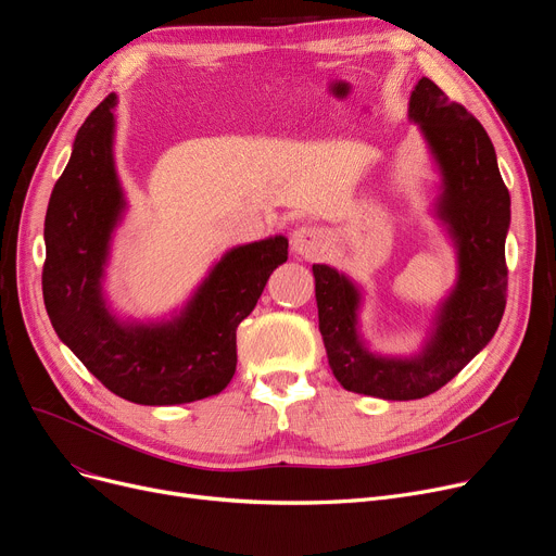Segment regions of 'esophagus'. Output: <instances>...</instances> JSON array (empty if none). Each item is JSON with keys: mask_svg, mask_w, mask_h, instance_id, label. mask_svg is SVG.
<instances>
[{"mask_svg": "<svg viewBox=\"0 0 556 556\" xmlns=\"http://www.w3.org/2000/svg\"><path fill=\"white\" fill-rule=\"evenodd\" d=\"M291 245L298 254L304 258H318L327 252L329 248V233L323 227L316 225H304L293 231L291 236Z\"/></svg>", "mask_w": 556, "mask_h": 556, "instance_id": "34e87169", "label": "esophagus"}]
</instances>
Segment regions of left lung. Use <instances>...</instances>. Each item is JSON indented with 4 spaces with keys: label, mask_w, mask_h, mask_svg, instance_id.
Here are the masks:
<instances>
[{
    "label": "left lung",
    "mask_w": 556,
    "mask_h": 556,
    "mask_svg": "<svg viewBox=\"0 0 556 556\" xmlns=\"http://www.w3.org/2000/svg\"><path fill=\"white\" fill-rule=\"evenodd\" d=\"M408 115L420 125L445 177L439 215L458 245V283L443 304L422 356L381 358L356 338L358 293L329 265H313L323 343L343 389L381 400H418L462 372L500 327L506 306L504 240L511 198L497 170L495 148L479 119L422 77Z\"/></svg>",
    "instance_id": "left-lung-1"
}]
</instances>
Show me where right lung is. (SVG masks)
<instances>
[{
    "mask_svg": "<svg viewBox=\"0 0 556 556\" xmlns=\"http://www.w3.org/2000/svg\"><path fill=\"white\" fill-rule=\"evenodd\" d=\"M109 94L81 125L45 215L42 298L61 341L106 389L136 404L165 406L220 393L236 372V327L256 306L288 240L231 250L167 325L123 327L102 300L111 231L123 211L113 167Z\"/></svg>",
    "mask_w": 556,
    "mask_h": 556,
    "instance_id": "add662e5",
    "label": "right lung"
}]
</instances>
